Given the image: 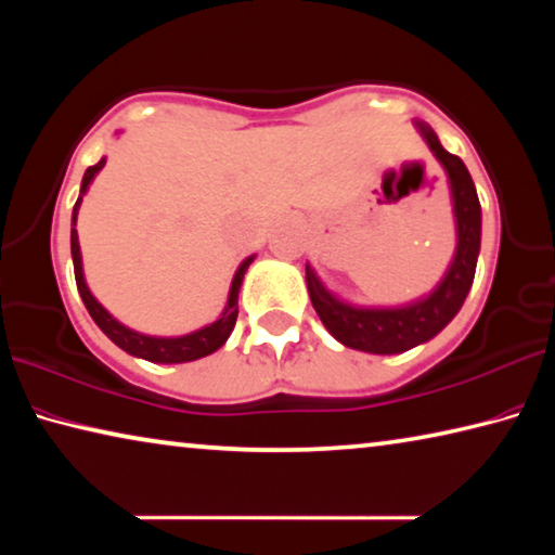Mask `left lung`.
<instances>
[{
  "label": "left lung",
  "instance_id": "obj_1",
  "mask_svg": "<svg viewBox=\"0 0 555 555\" xmlns=\"http://www.w3.org/2000/svg\"><path fill=\"white\" fill-rule=\"evenodd\" d=\"M424 131V139L430 152L438 156V162L446 166L450 185H453L455 220H457V251L453 267L434 294L406 308H387V311H367V308H352L335 300L315 279L313 269L306 267V284L311 294V304L315 313L321 315L323 325L337 340L347 347L374 354H397L406 352L411 347L430 340L443 327L453 321L460 306L465 304V296L475 279L477 255H480V201H477L475 183L469 178L465 164L455 154H448L440 146L434 129L418 125Z\"/></svg>",
  "mask_w": 555,
  "mask_h": 555
}]
</instances>
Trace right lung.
I'll use <instances>...</instances> for the list:
<instances>
[{"label": "right lung", "instance_id": "add662e5", "mask_svg": "<svg viewBox=\"0 0 555 555\" xmlns=\"http://www.w3.org/2000/svg\"><path fill=\"white\" fill-rule=\"evenodd\" d=\"M105 166V158L98 162L95 166H90L86 176H82V188H80V198L75 203L73 208V232H70V251H73V269H75V284H78L80 291V298L82 304H86L88 313L92 315V321L100 325V331L105 333L112 343L121 350L134 354V357H144L149 362H164V364H176V362H191V360H198V357H205L218 350V347L224 345L228 340L234 321H237V296H240V286H242V279H244V271L251 264V257L247 261H242V267L237 269V274H234L232 281V288H230V298H228V308H224V313L220 321H215L212 325L203 327L198 333H191V335H183V337H149V335H139L134 331H129L121 323H117L115 318H112L105 308H102L95 298H92L90 288L86 286V279H82V264H80V244H78V232H75V218H78V208H80V201H82V193L88 191V185L100 168Z\"/></svg>", "mask_w": 555, "mask_h": 555}]
</instances>
